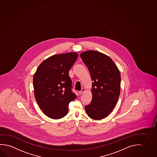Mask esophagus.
Here are the masks:
<instances>
[{"instance_id": "34e87169", "label": "esophagus", "mask_w": 157, "mask_h": 157, "mask_svg": "<svg viewBox=\"0 0 157 157\" xmlns=\"http://www.w3.org/2000/svg\"><path fill=\"white\" fill-rule=\"evenodd\" d=\"M85 91H86V89L84 88H82L81 90L78 92V93H79L80 94H82V93H83L85 92Z\"/></svg>"}]
</instances>
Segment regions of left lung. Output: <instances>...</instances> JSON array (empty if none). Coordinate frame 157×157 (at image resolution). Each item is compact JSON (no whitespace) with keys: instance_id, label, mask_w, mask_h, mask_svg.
I'll list each match as a JSON object with an SVG mask.
<instances>
[{"instance_id":"1","label":"left lung","mask_w":157,"mask_h":157,"mask_svg":"<svg viewBox=\"0 0 157 157\" xmlns=\"http://www.w3.org/2000/svg\"><path fill=\"white\" fill-rule=\"evenodd\" d=\"M87 66L92 82V100L85 106L87 115L92 119L107 117L115 107L120 96L121 75L111 58L102 53L88 51L80 55Z\"/></svg>"}]
</instances>
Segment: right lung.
<instances>
[{"label": "right lung", "mask_w": 157, "mask_h": 157, "mask_svg": "<svg viewBox=\"0 0 157 157\" xmlns=\"http://www.w3.org/2000/svg\"><path fill=\"white\" fill-rule=\"evenodd\" d=\"M77 57L76 52L51 56L40 64L34 75L35 99L44 113L51 118L65 116L69 103L76 98L71 90L69 71Z\"/></svg>", "instance_id": "obj_1"}]
</instances>
